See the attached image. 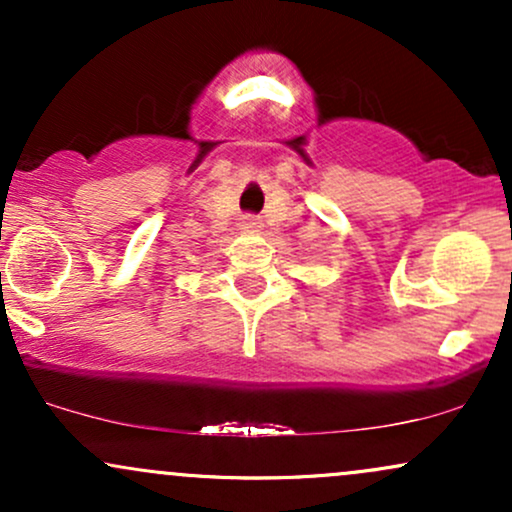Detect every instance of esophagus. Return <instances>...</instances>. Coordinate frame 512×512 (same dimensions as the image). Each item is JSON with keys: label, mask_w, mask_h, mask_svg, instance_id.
Wrapping results in <instances>:
<instances>
[{"label": "esophagus", "mask_w": 512, "mask_h": 512, "mask_svg": "<svg viewBox=\"0 0 512 512\" xmlns=\"http://www.w3.org/2000/svg\"><path fill=\"white\" fill-rule=\"evenodd\" d=\"M240 228H243V231H257V228H260V223H257L255 216H243Z\"/></svg>", "instance_id": "esophagus-1"}]
</instances>
